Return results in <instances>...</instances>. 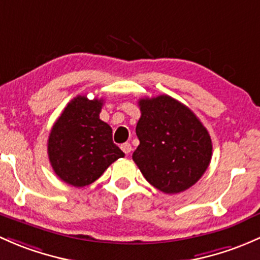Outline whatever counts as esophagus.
<instances>
[{
	"mask_svg": "<svg viewBox=\"0 0 260 260\" xmlns=\"http://www.w3.org/2000/svg\"><path fill=\"white\" fill-rule=\"evenodd\" d=\"M121 150L125 152V154H129V152L131 151V145H130L129 143L122 144V145H121Z\"/></svg>",
	"mask_w": 260,
	"mask_h": 260,
	"instance_id": "obj_1",
	"label": "esophagus"
}]
</instances>
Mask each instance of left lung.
<instances>
[{
    "label": "left lung",
    "instance_id": "8db88e82",
    "mask_svg": "<svg viewBox=\"0 0 260 260\" xmlns=\"http://www.w3.org/2000/svg\"><path fill=\"white\" fill-rule=\"evenodd\" d=\"M136 125L140 145L133 160L144 178L165 194L194 185L211 160L208 130L188 106L168 95L139 100Z\"/></svg>",
    "mask_w": 260,
    "mask_h": 260
}]
</instances>
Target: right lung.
<instances>
[{
    "instance_id": "1",
    "label": "right lung",
    "mask_w": 260,
    "mask_h": 260,
    "mask_svg": "<svg viewBox=\"0 0 260 260\" xmlns=\"http://www.w3.org/2000/svg\"><path fill=\"white\" fill-rule=\"evenodd\" d=\"M103 99L76 96L51 129L47 152L56 175L82 188L98 180L124 152L112 141V130L100 120Z\"/></svg>"
}]
</instances>
